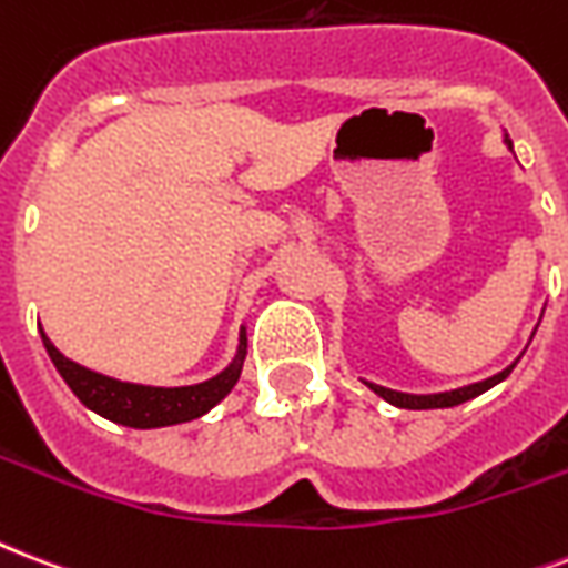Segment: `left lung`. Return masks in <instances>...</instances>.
<instances>
[{
    "mask_svg": "<svg viewBox=\"0 0 568 568\" xmlns=\"http://www.w3.org/2000/svg\"><path fill=\"white\" fill-rule=\"evenodd\" d=\"M506 145L513 149V142H509V136H506ZM518 363V361H515ZM513 363V366H515ZM513 366H506L504 372H497V375H491V378L486 381H476V384H467V387H458V389H447V393H426V396H417V393H399V389H387L381 387V384H372V381H363L366 387L372 389V393H378L381 399L389 402V405H396V408H408V410H432V408H456V405H462V402H470L476 399L479 393H486V389H491L495 384H500V381L513 372Z\"/></svg>",
    "mask_w": 568,
    "mask_h": 568,
    "instance_id": "left-lung-1",
    "label": "left lung"
}]
</instances>
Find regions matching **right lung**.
I'll return each mask as SVG.
<instances>
[{"label": "right lung", "instance_id": "1", "mask_svg": "<svg viewBox=\"0 0 568 568\" xmlns=\"http://www.w3.org/2000/svg\"><path fill=\"white\" fill-rule=\"evenodd\" d=\"M41 339L64 384L73 389V396L85 408H92L94 414L130 428L179 426V423H190V419L207 414L216 402H223L232 393V387L241 378L246 357V331L241 327L235 361L229 363L220 375L202 381V384H190V387H145V384L110 378V375H101V372H92L80 366V363H73L71 357H64L53 342L47 339L43 331Z\"/></svg>", "mask_w": 568, "mask_h": 568}]
</instances>
